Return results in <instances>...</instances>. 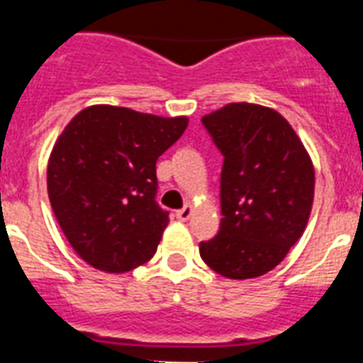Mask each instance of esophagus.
<instances>
[{
  "label": "esophagus",
  "instance_id": "1",
  "mask_svg": "<svg viewBox=\"0 0 363 363\" xmlns=\"http://www.w3.org/2000/svg\"><path fill=\"white\" fill-rule=\"evenodd\" d=\"M192 213H194L192 205H184L181 211H177V218H179V220H182V222H186L188 218L192 216Z\"/></svg>",
  "mask_w": 363,
  "mask_h": 363
}]
</instances>
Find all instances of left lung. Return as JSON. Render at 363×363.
<instances>
[{
    "mask_svg": "<svg viewBox=\"0 0 363 363\" xmlns=\"http://www.w3.org/2000/svg\"><path fill=\"white\" fill-rule=\"evenodd\" d=\"M201 122L224 156L220 230L199 242L201 259L228 279L265 275L303 235L315 198L313 162L269 107L228 104Z\"/></svg>",
    "mask_w": 363,
    "mask_h": 363,
    "instance_id": "obj_1",
    "label": "left lung"
}]
</instances>
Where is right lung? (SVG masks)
<instances>
[{
	"mask_svg": "<svg viewBox=\"0 0 363 363\" xmlns=\"http://www.w3.org/2000/svg\"><path fill=\"white\" fill-rule=\"evenodd\" d=\"M186 125V116L113 105L86 107L65 125L48 158V199L86 264L125 273L152 258L169 222L156 203V162Z\"/></svg>",
	"mask_w": 363,
	"mask_h": 363,
	"instance_id": "obj_1",
	"label": "right lung"
}]
</instances>
